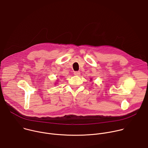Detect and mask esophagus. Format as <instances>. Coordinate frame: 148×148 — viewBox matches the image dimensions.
<instances>
[{
    "mask_svg": "<svg viewBox=\"0 0 148 148\" xmlns=\"http://www.w3.org/2000/svg\"><path fill=\"white\" fill-rule=\"evenodd\" d=\"M74 74L75 75H76V76H78V75H80V72H79V71H75V72L74 73Z\"/></svg>",
    "mask_w": 148,
    "mask_h": 148,
    "instance_id": "obj_1",
    "label": "esophagus"
}]
</instances>
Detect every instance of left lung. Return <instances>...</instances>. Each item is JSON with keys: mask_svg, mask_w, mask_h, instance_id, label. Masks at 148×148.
<instances>
[{"mask_svg": "<svg viewBox=\"0 0 148 148\" xmlns=\"http://www.w3.org/2000/svg\"><path fill=\"white\" fill-rule=\"evenodd\" d=\"M90 80H91V81H92V78H91V79H90Z\"/></svg>", "mask_w": 148, "mask_h": 148, "instance_id": "left-lung-1", "label": "left lung"}]
</instances>
